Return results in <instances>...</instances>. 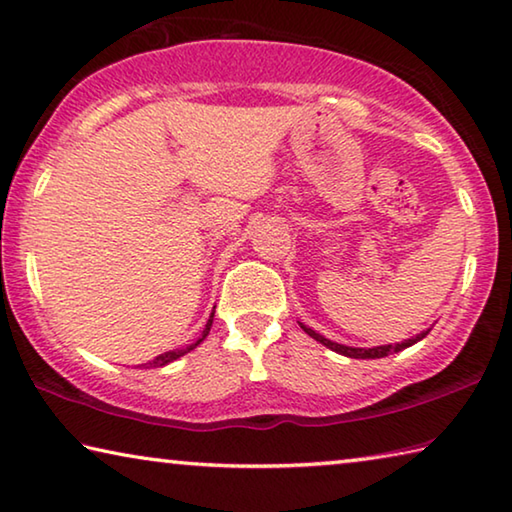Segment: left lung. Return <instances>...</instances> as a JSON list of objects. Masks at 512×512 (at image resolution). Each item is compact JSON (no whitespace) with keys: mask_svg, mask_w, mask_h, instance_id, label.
<instances>
[{"mask_svg":"<svg viewBox=\"0 0 512 512\" xmlns=\"http://www.w3.org/2000/svg\"><path fill=\"white\" fill-rule=\"evenodd\" d=\"M300 327L305 329V332L311 336V339H316L318 343H323L325 348L339 352V354H343V357H350V359H381V357H388V354H393V352H400L404 348H411L413 343L422 341L424 336L429 334V329H427V332H420L418 336H413V339L402 341V343H395V345H377V348H350V345H341V343H334V341L325 339L323 334L314 332V329L307 327L305 323H300Z\"/></svg>","mask_w":512,"mask_h":512,"instance_id":"1","label":"left lung"}]
</instances>
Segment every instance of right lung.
Masks as SVG:
<instances>
[{"mask_svg": "<svg viewBox=\"0 0 512 512\" xmlns=\"http://www.w3.org/2000/svg\"><path fill=\"white\" fill-rule=\"evenodd\" d=\"M212 320H214V311H212V316H210V320H207V325H205V329L201 332V336H198V339L192 343V345H187V348H180V350H169V352H164V354H160V357H155L153 361H149V366L151 368H162V366H167V363H171V361H176V359H180L183 357V354H187V352H192L196 345H201L203 341H205V336L210 334V327H212ZM146 366V363H144Z\"/></svg>", "mask_w": 512, "mask_h": 512, "instance_id": "add662e5", "label": "right lung"}]
</instances>
